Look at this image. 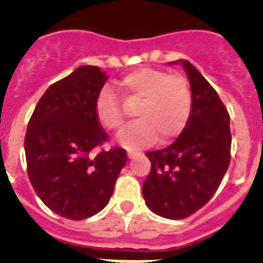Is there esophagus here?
Masks as SVG:
<instances>
[{"label": "esophagus", "mask_w": 263, "mask_h": 263, "mask_svg": "<svg viewBox=\"0 0 263 263\" xmlns=\"http://www.w3.org/2000/svg\"><path fill=\"white\" fill-rule=\"evenodd\" d=\"M136 154H137V153L134 152V150H127V157H129V158H133Z\"/></svg>", "instance_id": "obj_1"}]
</instances>
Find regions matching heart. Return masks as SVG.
Returning <instances> with one entry per match:
<instances>
[{"mask_svg": "<svg viewBox=\"0 0 263 263\" xmlns=\"http://www.w3.org/2000/svg\"><path fill=\"white\" fill-rule=\"evenodd\" d=\"M132 97L141 99L137 106L138 120L120 133V142L126 147H139L154 142H168L182 133L191 115L192 93L187 79L178 73L142 67L120 81ZM100 124L116 132L124 124V110L117 93L110 87L100 90L95 103Z\"/></svg>", "mask_w": 263, "mask_h": 263, "instance_id": "heart-1", "label": "heart"}]
</instances>
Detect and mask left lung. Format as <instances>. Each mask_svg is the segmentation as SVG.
I'll return each instance as SVG.
<instances>
[{
	"label": "left lung",
	"instance_id": "8db88e82",
	"mask_svg": "<svg viewBox=\"0 0 263 263\" xmlns=\"http://www.w3.org/2000/svg\"><path fill=\"white\" fill-rule=\"evenodd\" d=\"M176 63L191 84V115L175 142L146 153L152 171L142 185L146 205L171 220L194 215L211 200L229 167L232 145L229 113L217 92L188 60Z\"/></svg>",
	"mask_w": 263,
	"mask_h": 263
}]
</instances>
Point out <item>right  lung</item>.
I'll use <instances>...</instances> for the list:
<instances>
[{
	"label": "right lung",
	"instance_id": "obj_1",
	"mask_svg": "<svg viewBox=\"0 0 263 263\" xmlns=\"http://www.w3.org/2000/svg\"><path fill=\"white\" fill-rule=\"evenodd\" d=\"M106 79L99 67L81 66L53 83L26 130L30 182L52 212L69 220H84L104 210L126 164L124 148L95 153L108 141L95 110Z\"/></svg>",
	"mask_w": 263,
	"mask_h": 263
}]
</instances>
